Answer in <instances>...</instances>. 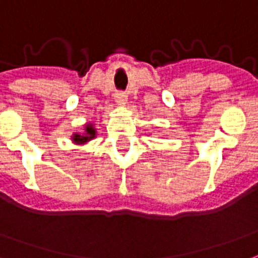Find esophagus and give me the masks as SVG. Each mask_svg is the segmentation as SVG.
<instances>
[{
  "instance_id": "34e87169",
  "label": "esophagus",
  "mask_w": 258,
  "mask_h": 258,
  "mask_svg": "<svg viewBox=\"0 0 258 258\" xmlns=\"http://www.w3.org/2000/svg\"><path fill=\"white\" fill-rule=\"evenodd\" d=\"M114 100L117 104H125L127 102V95L124 92H116L114 93Z\"/></svg>"
}]
</instances>
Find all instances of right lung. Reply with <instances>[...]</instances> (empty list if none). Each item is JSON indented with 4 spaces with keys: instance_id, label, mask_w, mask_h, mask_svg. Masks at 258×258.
<instances>
[{
    "instance_id": "obj_1",
    "label": "right lung",
    "mask_w": 258,
    "mask_h": 258,
    "mask_svg": "<svg viewBox=\"0 0 258 258\" xmlns=\"http://www.w3.org/2000/svg\"><path fill=\"white\" fill-rule=\"evenodd\" d=\"M93 138H96V128H95V124L93 123H86L82 134L75 133V134H73V137H71L73 142L74 144H77V145H84L86 142L92 141Z\"/></svg>"
}]
</instances>
